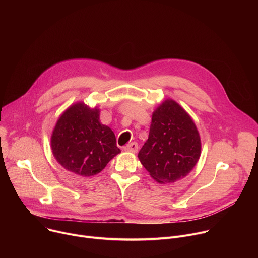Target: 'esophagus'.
<instances>
[{"label": "esophagus", "mask_w": 258, "mask_h": 258, "mask_svg": "<svg viewBox=\"0 0 258 258\" xmlns=\"http://www.w3.org/2000/svg\"><path fill=\"white\" fill-rule=\"evenodd\" d=\"M138 143L137 142H132V143H130V144H127L125 147H124V150L125 151H128V152H134V153H136V152H138Z\"/></svg>", "instance_id": "34e87169"}]
</instances>
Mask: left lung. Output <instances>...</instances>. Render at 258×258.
Instances as JSON below:
<instances>
[{"label": "left lung", "instance_id": "left-lung-1", "mask_svg": "<svg viewBox=\"0 0 258 258\" xmlns=\"http://www.w3.org/2000/svg\"><path fill=\"white\" fill-rule=\"evenodd\" d=\"M201 152L198 131L190 115L176 102L164 101L152 115L149 137L138 157L160 183L185 177Z\"/></svg>", "mask_w": 258, "mask_h": 258}]
</instances>
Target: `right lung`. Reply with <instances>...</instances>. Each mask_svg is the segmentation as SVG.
<instances>
[{"instance_id": "right-lung-1", "label": "right lung", "mask_w": 258, "mask_h": 258, "mask_svg": "<svg viewBox=\"0 0 258 258\" xmlns=\"http://www.w3.org/2000/svg\"><path fill=\"white\" fill-rule=\"evenodd\" d=\"M99 114V109L78 103L57 121L52 151L67 170L83 176L97 174L120 152L114 133L100 122Z\"/></svg>"}]
</instances>
